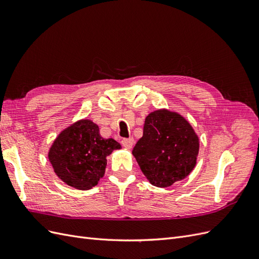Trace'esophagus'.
I'll use <instances>...</instances> for the list:
<instances>
[{
	"instance_id": "obj_1",
	"label": "esophagus",
	"mask_w": 259,
	"mask_h": 259,
	"mask_svg": "<svg viewBox=\"0 0 259 259\" xmlns=\"http://www.w3.org/2000/svg\"><path fill=\"white\" fill-rule=\"evenodd\" d=\"M134 139L133 138H124V139H122L121 140V144H122V146L124 147V148H126V149H131L133 146H134Z\"/></svg>"
}]
</instances>
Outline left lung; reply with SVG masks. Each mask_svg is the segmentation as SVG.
I'll use <instances>...</instances> for the list:
<instances>
[{"label": "left lung", "instance_id": "1", "mask_svg": "<svg viewBox=\"0 0 259 259\" xmlns=\"http://www.w3.org/2000/svg\"><path fill=\"white\" fill-rule=\"evenodd\" d=\"M199 138L185 117L165 109L149 114L144 134L133 149L151 185L166 188L186 178L197 163Z\"/></svg>", "mask_w": 259, "mask_h": 259}]
</instances>
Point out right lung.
Listing matches in <instances>:
<instances>
[{"label": "right lung", "mask_w": 259, "mask_h": 259, "mask_svg": "<svg viewBox=\"0 0 259 259\" xmlns=\"http://www.w3.org/2000/svg\"><path fill=\"white\" fill-rule=\"evenodd\" d=\"M116 149H121V145L112 138L101 137L97 124L81 120L55 139L49 159L62 182L79 190H89L105 175L106 158Z\"/></svg>", "instance_id": "add662e5"}]
</instances>
